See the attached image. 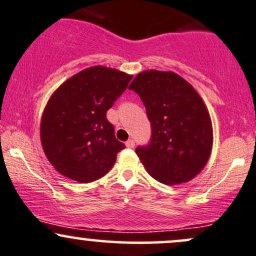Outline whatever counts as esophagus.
Here are the masks:
<instances>
[{
    "instance_id": "obj_1",
    "label": "esophagus",
    "mask_w": 256,
    "mask_h": 256,
    "mask_svg": "<svg viewBox=\"0 0 256 256\" xmlns=\"http://www.w3.org/2000/svg\"><path fill=\"white\" fill-rule=\"evenodd\" d=\"M126 147L128 148H134V141L132 138H130V140H128V141H126Z\"/></svg>"
}]
</instances>
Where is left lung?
I'll list each match as a JSON object with an SVG mask.
<instances>
[{
	"instance_id": "8db88e82",
	"label": "left lung",
	"mask_w": 256,
	"mask_h": 256,
	"mask_svg": "<svg viewBox=\"0 0 256 256\" xmlns=\"http://www.w3.org/2000/svg\"><path fill=\"white\" fill-rule=\"evenodd\" d=\"M128 88L141 97L150 122V142L136 148L142 164L162 184L192 180L212 146V120L200 96L172 72H143Z\"/></svg>"
}]
</instances>
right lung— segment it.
Masks as SVG:
<instances>
[{
	"instance_id": "1",
	"label": "right lung",
	"mask_w": 256,
	"mask_h": 256,
	"mask_svg": "<svg viewBox=\"0 0 256 256\" xmlns=\"http://www.w3.org/2000/svg\"><path fill=\"white\" fill-rule=\"evenodd\" d=\"M132 76L94 66L66 80L50 98L41 120V142L54 169L78 182H92L113 168L125 148L106 112Z\"/></svg>"
}]
</instances>
